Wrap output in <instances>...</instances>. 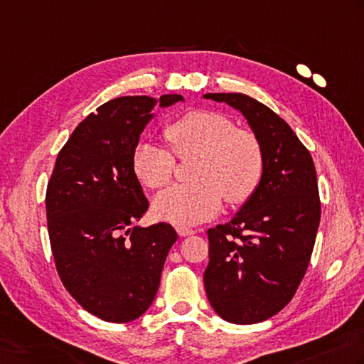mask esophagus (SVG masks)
<instances>
[{
	"label": "esophagus",
	"mask_w": 364,
	"mask_h": 364,
	"mask_svg": "<svg viewBox=\"0 0 364 364\" xmlns=\"http://www.w3.org/2000/svg\"><path fill=\"white\" fill-rule=\"evenodd\" d=\"M176 232H178V235H180V237H189V235L196 233L194 229H189V227H183V225H178Z\"/></svg>",
	"instance_id": "esophagus-1"
}]
</instances>
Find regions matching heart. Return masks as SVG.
<instances>
[{
	"mask_svg": "<svg viewBox=\"0 0 364 364\" xmlns=\"http://www.w3.org/2000/svg\"><path fill=\"white\" fill-rule=\"evenodd\" d=\"M164 137L178 159L196 156L191 180L154 198V216L175 225H192L216 215L227 203L241 205L252 197L265 170V153L257 135L240 129L213 110H191L172 121ZM132 173L141 186L162 189L172 180L173 156L148 140L132 151Z\"/></svg>",
	"mask_w": 364,
	"mask_h": 364,
	"instance_id": "heart-1",
	"label": "heart"
}]
</instances>
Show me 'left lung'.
Wrapping results in <instances>:
<instances>
[{"mask_svg":"<svg viewBox=\"0 0 364 364\" xmlns=\"http://www.w3.org/2000/svg\"><path fill=\"white\" fill-rule=\"evenodd\" d=\"M203 97L243 113L265 153L257 191L229 223L208 230L206 296L227 322H263L286 308L309 265L320 223L314 161L286 121L262 102L241 92Z\"/></svg>","mask_w":364,"mask_h":364,"instance_id":"1","label":"left lung"}]
</instances>
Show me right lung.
<instances>
[{
	"label": "right lung",
	"instance_id": "add662e5",
	"mask_svg": "<svg viewBox=\"0 0 364 364\" xmlns=\"http://www.w3.org/2000/svg\"><path fill=\"white\" fill-rule=\"evenodd\" d=\"M184 101L164 95L161 107ZM158 99L123 96L90 113L61 148L46 208L56 272L74 300L105 322L139 318L158 294L178 238L170 224L134 225L148 200L132 173V151Z\"/></svg>",
	"mask_w": 364,
	"mask_h": 364
}]
</instances>
